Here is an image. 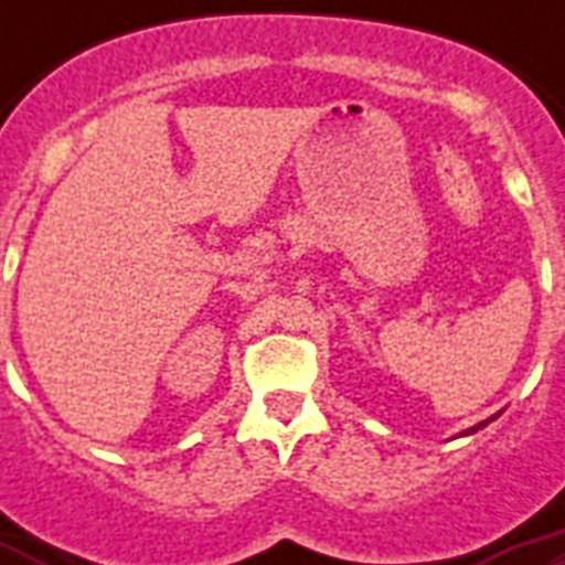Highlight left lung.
<instances>
[{"label":"left lung","instance_id":"1","mask_svg":"<svg viewBox=\"0 0 565 565\" xmlns=\"http://www.w3.org/2000/svg\"><path fill=\"white\" fill-rule=\"evenodd\" d=\"M495 416H499V413H495ZM495 416H490V419H487V422H478V425H472V428H469V430H463V437H469V434H475V430H478V428H487V425H490V422L495 419Z\"/></svg>","mask_w":565,"mask_h":565}]
</instances>
